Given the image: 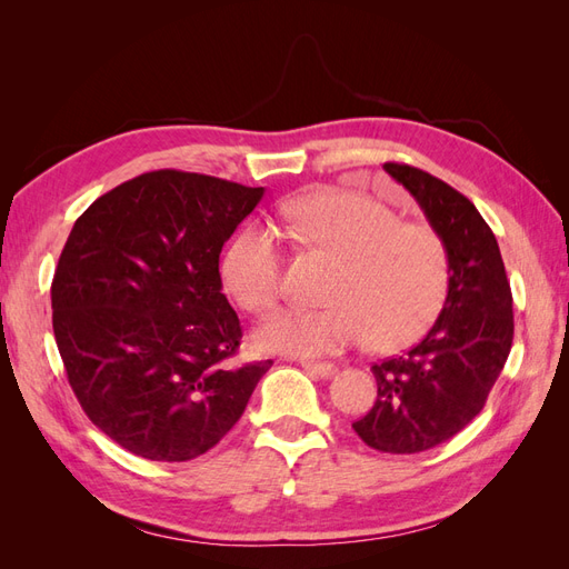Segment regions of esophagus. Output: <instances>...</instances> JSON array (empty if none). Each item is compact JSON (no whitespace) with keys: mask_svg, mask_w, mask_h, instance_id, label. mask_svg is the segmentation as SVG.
Returning <instances> with one entry per match:
<instances>
[{"mask_svg":"<svg viewBox=\"0 0 569 569\" xmlns=\"http://www.w3.org/2000/svg\"><path fill=\"white\" fill-rule=\"evenodd\" d=\"M301 368L316 377H332L337 372L332 363H316V360H301Z\"/></svg>","mask_w":569,"mask_h":569,"instance_id":"1","label":"esophagus"}]
</instances>
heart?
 <instances>
[{"label": "heart", "mask_w": 569, "mask_h": 569, "mask_svg": "<svg viewBox=\"0 0 569 569\" xmlns=\"http://www.w3.org/2000/svg\"><path fill=\"white\" fill-rule=\"evenodd\" d=\"M284 222L303 244L339 261L330 306L284 308L258 343L295 356L339 353L370 339L377 351H401L439 320L451 291V253L427 222L401 220L387 203L349 189H318L284 206ZM222 280L251 313L282 297L278 239L261 226L239 232L222 258Z\"/></svg>", "instance_id": "obj_1"}]
</instances>
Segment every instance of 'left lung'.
Returning <instances> with one entry per match:
<instances>
[{"mask_svg":"<svg viewBox=\"0 0 569 569\" xmlns=\"http://www.w3.org/2000/svg\"><path fill=\"white\" fill-rule=\"evenodd\" d=\"M385 170L446 239L451 291L420 343L372 366L377 399L353 429L375 451L420 453L456 437L485 408L512 347V295L501 249L468 197L420 168Z\"/></svg>","mask_w":569,"mask_h":569,"instance_id":"1","label":"left lung"}]
</instances>
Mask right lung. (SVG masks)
<instances>
[{
  "instance_id": "1",
  "label": "right lung",
  "mask_w": 569,
  "mask_h": 569,
  "mask_svg": "<svg viewBox=\"0 0 569 569\" xmlns=\"http://www.w3.org/2000/svg\"><path fill=\"white\" fill-rule=\"evenodd\" d=\"M263 187L182 170L118 184L68 234L51 325L76 399L126 451L192 460L226 437L266 363L232 366L242 327L218 261Z\"/></svg>"
}]
</instances>
